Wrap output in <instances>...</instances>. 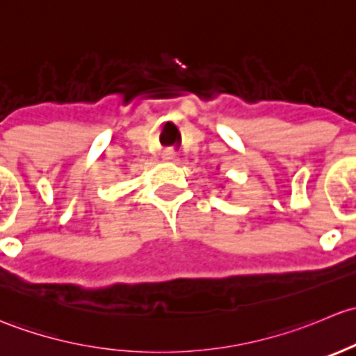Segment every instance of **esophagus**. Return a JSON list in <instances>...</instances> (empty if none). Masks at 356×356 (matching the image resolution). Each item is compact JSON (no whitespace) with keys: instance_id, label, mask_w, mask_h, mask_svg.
I'll return each instance as SVG.
<instances>
[{"instance_id":"34e87169","label":"esophagus","mask_w":356,"mask_h":356,"mask_svg":"<svg viewBox=\"0 0 356 356\" xmlns=\"http://www.w3.org/2000/svg\"><path fill=\"white\" fill-rule=\"evenodd\" d=\"M164 159H168V161H177V159H178V152L173 151V149H168V151L164 152Z\"/></svg>"}]
</instances>
